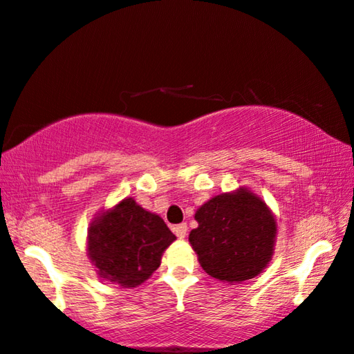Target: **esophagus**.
<instances>
[{"mask_svg":"<svg viewBox=\"0 0 354 354\" xmlns=\"http://www.w3.org/2000/svg\"><path fill=\"white\" fill-rule=\"evenodd\" d=\"M173 231H175L178 239H184V237H186V234H187V225H186V223H181V225L173 227Z\"/></svg>","mask_w":354,"mask_h":354,"instance_id":"obj_1","label":"esophagus"}]
</instances>
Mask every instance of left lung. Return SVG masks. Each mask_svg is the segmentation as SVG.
Segmentation results:
<instances>
[{
	"instance_id": "8db88e82",
	"label": "left lung",
	"mask_w": 354,
	"mask_h": 354,
	"mask_svg": "<svg viewBox=\"0 0 354 354\" xmlns=\"http://www.w3.org/2000/svg\"><path fill=\"white\" fill-rule=\"evenodd\" d=\"M189 242L208 276L239 283L265 271L274 255L277 223L265 201L248 187L223 192L197 208Z\"/></svg>"
}]
</instances>
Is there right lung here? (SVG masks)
<instances>
[{
  "label": "right lung",
  "instance_id": "obj_1",
  "mask_svg": "<svg viewBox=\"0 0 354 354\" xmlns=\"http://www.w3.org/2000/svg\"><path fill=\"white\" fill-rule=\"evenodd\" d=\"M175 241L176 236L157 213L125 197L89 223L86 252L99 277L131 288L153 274L163 252Z\"/></svg>",
  "mask_w": 354,
  "mask_h": 354
}]
</instances>
